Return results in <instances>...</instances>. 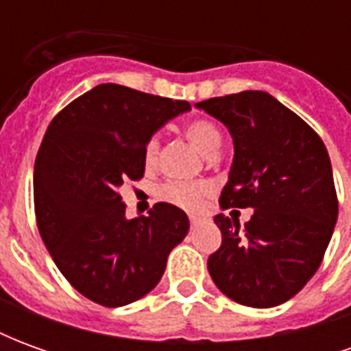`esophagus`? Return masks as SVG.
<instances>
[{"label":"esophagus","instance_id":"1","mask_svg":"<svg viewBox=\"0 0 351 351\" xmlns=\"http://www.w3.org/2000/svg\"><path fill=\"white\" fill-rule=\"evenodd\" d=\"M199 221H201V220H199V218H195V216H191V218H190V223H191V226H197Z\"/></svg>","mask_w":351,"mask_h":351}]
</instances>
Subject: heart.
I'll use <instances>...</instances> for the list:
<instances>
[{
	"mask_svg": "<svg viewBox=\"0 0 351 351\" xmlns=\"http://www.w3.org/2000/svg\"><path fill=\"white\" fill-rule=\"evenodd\" d=\"M186 137L197 146L205 156H216L221 145L220 130L208 120H195L186 125ZM143 158L148 167H154L160 158V141L150 137L146 141ZM214 188L208 182H165L158 188V197L169 205H175L186 213L203 210L206 199L213 195Z\"/></svg>",
	"mask_w": 351,
	"mask_h": 351,
	"instance_id": "obj_1",
	"label": "heart"
}]
</instances>
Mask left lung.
Masks as SVG:
<instances>
[{"label":"left lung","mask_w":351,"mask_h":351,"mask_svg":"<svg viewBox=\"0 0 351 351\" xmlns=\"http://www.w3.org/2000/svg\"><path fill=\"white\" fill-rule=\"evenodd\" d=\"M220 120L235 156L221 208H254L243 228L216 214L221 246L208 272L239 304L271 308L306 286L331 241L339 216L324 141L271 93L246 90L195 105Z\"/></svg>","instance_id":"1"}]
</instances>
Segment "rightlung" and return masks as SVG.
<instances>
[{
  "mask_svg": "<svg viewBox=\"0 0 351 351\" xmlns=\"http://www.w3.org/2000/svg\"><path fill=\"white\" fill-rule=\"evenodd\" d=\"M190 108L99 84L50 122L34 171L37 228L58 269L90 301L116 308L150 293L188 235V216L169 203L128 220L118 190L145 175L146 141Z\"/></svg>",
  "mask_w": 351,
  "mask_h": 351,
  "instance_id": "obj_1",
  "label": "right lung"
}]
</instances>
